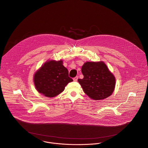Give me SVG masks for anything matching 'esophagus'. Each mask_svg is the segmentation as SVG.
Returning <instances> with one entry per match:
<instances>
[{
    "mask_svg": "<svg viewBox=\"0 0 148 148\" xmlns=\"http://www.w3.org/2000/svg\"><path fill=\"white\" fill-rule=\"evenodd\" d=\"M78 78H79V77H78V76H76L75 77H74V78H73V81H74V82H77V80H78Z\"/></svg>",
    "mask_w": 148,
    "mask_h": 148,
    "instance_id": "34e87169",
    "label": "esophagus"
}]
</instances>
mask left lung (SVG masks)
Listing matches in <instances>:
<instances>
[{
	"mask_svg": "<svg viewBox=\"0 0 148 148\" xmlns=\"http://www.w3.org/2000/svg\"><path fill=\"white\" fill-rule=\"evenodd\" d=\"M84 76L78 79L85 93L94 100H103L110 96L116 85V78L104 62H87L82 68Z\"/></svg>",
	"mask_w": 148,
	"mask_h": 148,
	"instance_id": "obj_1",
	"label": "left lung"
}]
</instances>
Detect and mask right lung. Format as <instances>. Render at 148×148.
<instances>
[{
    "mask_svg": "<svg viewBox=\"0 0 148 148\" xmlns=\"http://www.w3.org/2000/svg\"><path fill=\"white\" fill-rule=\"evenodd\" d=\"M63 60H47L35 73L34 82L38 92L48 97H53L63 92L65 87L73 80Z\"/></svg>",
    "mask_w": 148,
    "mask_h": 148,
    "instance_id": "right-lung-1",
    "label": "right lung"
}]
</instances>
